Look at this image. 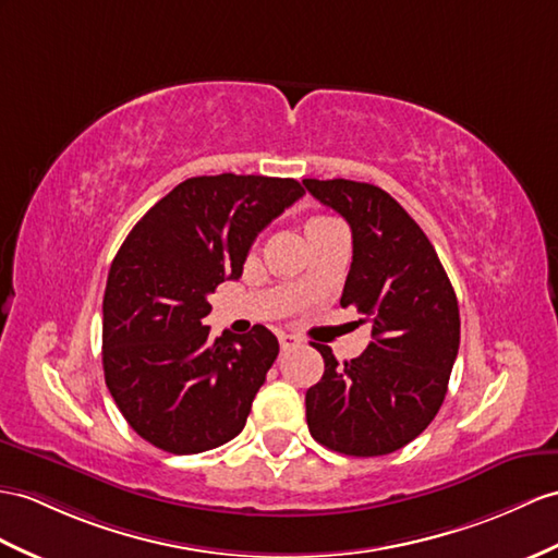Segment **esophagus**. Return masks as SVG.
Here are the masks:
<instances>
[{"label":"esophagus","mask_w":558,"mask_h":558,"mask_svg":"<svg viewBox=\"0 0 558 558\" xmlns=\"http://www.w3.org/2000/svg\"><path fill=\"white\" fill-rule=\"evenodd\" d=\"M298 343V338L295 336H291V333H279V345H281V350H291V348H295Z\"/></svg>","instance_id":"esophagus-1"}]
</instances>
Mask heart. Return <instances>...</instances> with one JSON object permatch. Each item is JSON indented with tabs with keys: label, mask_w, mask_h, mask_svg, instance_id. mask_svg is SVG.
Instances as JSON below:
<instances>
[{
	"label": "heart",
	"mask_w": 558,
	"mask_h": 558,
	"mask_svg": "<svg viewBox=\"0 0 558 558\" xmlns=\"http://www.w3.org/2000/svg\"><path fill=\"white\" fill-rule=\"evenodd\" d=\"M326 222H333V220H329V217H312V220H310L307 227H305V232H307V229H315V227L326 225Z\"/></svg>",
	"instance_id": "b5f03b06"
}]
</instances>
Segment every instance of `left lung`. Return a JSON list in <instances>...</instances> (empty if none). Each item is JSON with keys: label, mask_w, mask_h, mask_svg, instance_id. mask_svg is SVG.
<instances>
[{"label": "left lung", "mask_w": 558, "mask_h": 558, "mask_svg": "<svg viewBox=\"0 0 558 558\" xmlns=\"http://www.w3.org/2000/svg\"><path fill=\"white\" fill-rule=\"evenodd\" d=\"M345 217L352 265L341 305L372 326L360 357L338 364L329 345L322 381L305 392L307 428L350 457H381L436 418L459 350V305L428 236L384 189L352 180H303Z\"/></svg>", "instance_id": "left-lung-1"}]
</instances>
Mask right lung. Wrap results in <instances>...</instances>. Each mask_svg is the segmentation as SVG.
I'll use <instances>...</instances> for the list:
<instances>
[{
	"instance_id": "1",
	"label": "right lung",
	"mask_w": 558,
	"mask_h": 558,
	"mask_svg": "<svg viewBox=\"0 0 558 558\" xmlns=\"http://www.w3.org/2000/svg\"><path fill=\"white\" fill-rule=\"evenodd\" d=\"M305 194L263 174L192 177L134 225L104 293V376L128 424L158 450L236 438L279 355L263 324L210 341L208 295L239 279L255 236Z\"/></svg>"
}]
</instances>
